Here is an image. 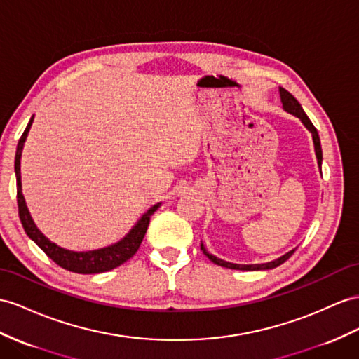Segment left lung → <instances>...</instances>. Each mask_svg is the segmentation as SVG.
Returning a JSON list of instances; mask_svg holds the SVG:
<instances>
[{
	"instance_id": "obj_1",
	"label": "left lung",
	"mask_w": 359,
	"mask_h": 359,
	"mask_svg": "<svg viewBox=\"0 0 359 359\" xmlns=\"http://www.w3.org/2000/svg\"><path fill=\"white\" fill-rule=\"evenodd\" d=\"M280 92V98H282V103H283V109L288 110L290 114L296 115L297 118L302 119V123L306 126L308 130L312 133V140H314V147H316V156H317V162L321 167V158H323V154H321V145H320V137H318V133H317V128L314 127V124L311 123V119L308 118V115L303 112L302 106L299 104V101L294 98L288 90H285L283 88L279 89ZM201 250H203V253L208 256V258L212 261L214 264L219 265V267H226V269H232V270H247V271H253V270H271V269H276L279 267L280 264H283L287 259H290V256L296 252V250H291L290 253L283 255L282 258L276 259V261H271V262H267V264H255V265H238V264H231V262H226V261H222L215 258L214 255H210L206 252V249L203 247V244H200Z\"/></svg>"
}]
</instances>
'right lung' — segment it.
Wrapping results in <instances>:
<instances>
[{
	"label": "right lung",
	"instance_id": "obj_1",
	"mask_svg": "<svg viewBox=\"0 0 359 359\" xmlns=\"http://www.w3.org/2000/svg\"><path fill=\"white\" fill-rule=\"evenodd\" d=\"M33 123V118L27 124L22 136L20 137V142L16 147V156H15V172H16V200H18V210H20V219L22 223V227L25 233L29 235L32 240L38 244L43 253L56 262L59 267L65 269L72 273H80V274H97V273H104L109 270H114L119 265L127 262L128 259L140 249V245L144 240L147 227L150 223V217L159 205L153 206L149 212L144 214L142 218L137 222V224L132 229L130 233H128L124 240L119 243L104 247V249L100 250H90V252H71L67 249H62V247L51 243L47 236H45L30 217L29 209H27L24 196L21 192V151L22 145L27 137V133L30 130V126Z\"/></svg>",
	"mask_w": 359,
	"mask_h": 359
}]
</instances>
